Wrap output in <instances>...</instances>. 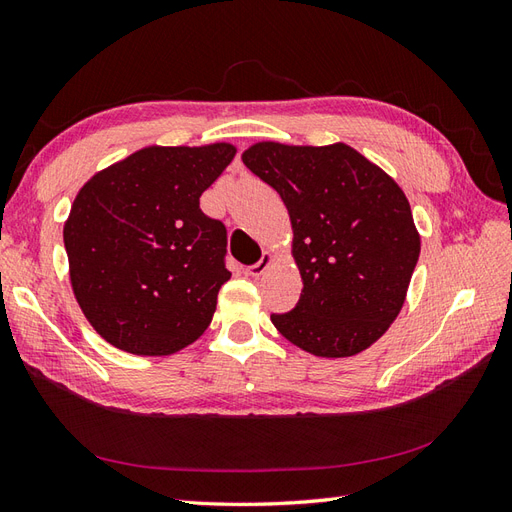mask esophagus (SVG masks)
<instances>
[{
    "label": "esophagus",
    "instance_id": "34e87169",
    "mask_svg": "<svg viewBox=\"0 0 512 512\" xmlns=\"http://www.w3.org/2000/svg\"><path fill=\"white\" fill-rule=\"evenodd\" d=\"M273 262H275V254L265 252L258 262H254V265H250L245 271H247V275H252V278H258V275L265 273L273 265Z\"/></svg>",
    "mask_w": 512,
    "mask_h": 512
}]
</instances>
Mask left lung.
<instances>
[{"mask_svg":"<svg viewBox=\"0 0 512 512\" xmlns=\"http://www.w3.org/2000/svg\"><path fill=\"white\" fill-rule=\"evenodd\" d=\"M241 159L286 204L303 280L295 310L271 323L316 357L366 351L403 308L420 256L403 189L342 142H256Z\"/></svg>","mask_w":512,"mask_h":512,"instance_id":"left-lung-1","label":"left lung"}]
</instances>
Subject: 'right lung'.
Returning <instances> with one entry per match:
<instances>
[{
  "mask_svg": "<svg viewBox=\"0 0 512 512\" xmlns=\"http://www.w3.org/2000/svg\"><path fill=\"white\" fill-rule=\"evenodd\" d=\"M237 148L146 146L96 172L64 222L68 275L96 334L133 355H172L209 327L226 226L200 211Z\"/></svg>",
  "mask_w": 512,
  "mask_h": 512,
  "instance_id": "1",
  "label": "right lung"
}]
</instances>
